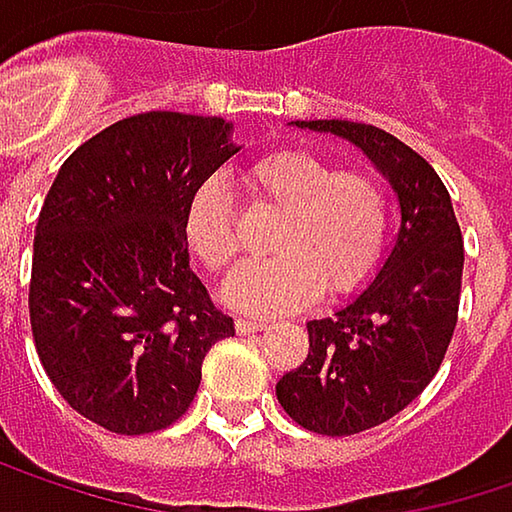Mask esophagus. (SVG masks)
Here are the masks:
<instances>
[{"mask_svg":"<svg viewBox=\"0 0 512 512\" xmlns=\"http://www.w3.org/2000/svg\"><path fill=\"white\" fill-rule=\"evenodd\" d=\"M234 328H237V334H257V331L266 328V322H260V319H237Z\"/></svg>","mask_w":512,"mask_h":512,"instance_id":"1","label":"esophagus"}]
</instances>
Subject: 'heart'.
<instances>
[{"label":"heart","instance_id":"1","mask_svg":"<svg viewBox=\"0 0 512 512\" xmlns=\"http://www.w3.org/2000/svg\"><path fill=\"white\" fill-rule=\"evenodd\" d=\"M255 205L281 213L272 231V260L240 269L225 302L275 316L313 304L322 290L349 296L381 269L393 234L390 184L366 166L337 169L331 161L287 149L246 169ZM184 240L208 272H228L240 257L237 210L222 184L205 181L184 210Z\"/></svg>","mask_w":512,"mask_h":512}]
</instances>
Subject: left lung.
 <instances>
[{
  "instance_id": "obj_1",
  "label": "left lung",
  "mask_w": 512,
  "mask_h": 512,
  "mask_svg": "<svg viewBox=\"0 0 512 512\" xmlns=\"http://www.w3.org/2000/svg\"><path fill=\"white\" fill-rule=\"evenodd\" d=\"M296 125L360 146L401 205L398 240L375 281L334 316L307 322L310 351L275 387L302 428L351 437L393 419L437 375L457 325L463 237L442 178L398 137L349 119Z\"/></svg>"
}]
</instances>
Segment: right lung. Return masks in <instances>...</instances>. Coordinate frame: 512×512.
<instances>
[{
    "label": "right lung",
    "instance_id": "right-lung-1",
    "mask_svg": "<svg viewBox=\"0 0 512 512\" xmlns=\"http://www.w3.org/2000/svg\"><path fill=\"white\" fill-rule=\"evenodd\" d=\"M219 117L146 111L81 143L37 216L28 316L46 375L75 413L140 437L193 404L202 360L234 337L190 269L184 210L228 161Z\"/></svg>",
    "mask_w": 512,
    "mask_h": 512
}]
</instances>
